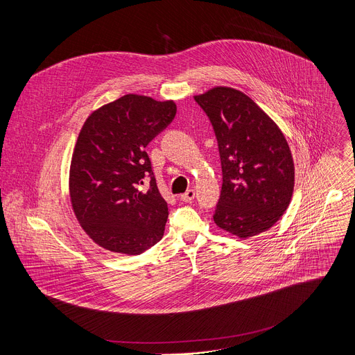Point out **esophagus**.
I'll use <instances>...</instances> for the list:
<instances>
[{
  "instance_id": "obj_1",
  "label": "esophagus",
  "mask_w": 355,
  "mask_h": 355,
  "mask_svg": "<svg viewBox=\"0 0 355 355\" xmlns=\"http://www.w3.org/2000/svg\"><path fill=\"white\" fill-rule=\"evenodd\" d=\"M193 198H195V191L193 189H188L185 193H182L180 196V199L182 202H191V200H193Z\"/></svg>"
}]
</instances>
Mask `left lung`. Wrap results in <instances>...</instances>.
<instances>
[{
    "label": "left lung",
    "mask_w": 355,
    "mask_h": 355,
    "mask_svg": "<svg viewBox=\"0 0 355 355\" xmlns=\"http://www.w3.org/2000/svg\"><path fill=\"white\" fill-rule=\"evenodd\" d=\"M193 98L212 123L220 156L215 223L240 239L268 230L293 192L295 167L285 136L241 91L216 87Z\"/></svg>",
    "instance_id": "1"
}]
</instances>
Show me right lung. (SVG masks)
<instances>
[{
  "instance_id": "right-lung-1",
  "label": "right lung",
  "mask_w": 355,
  "mask_h": 355,
  "mask_svg": "<svg viewBox=\"0 0 355 355\" xmlns=\"http://www.w3.org/2000/svg\"><path fill=\"white\" fill-rule=\"evenodd\" d=\"M175 114L173 101L128 94L87 118L71 159L70 198L77 220L98 245L136 256L162 240L168 208L146 147ZM146 178L150 187L143 191Z\"/></svg>"
}]
</instances>
